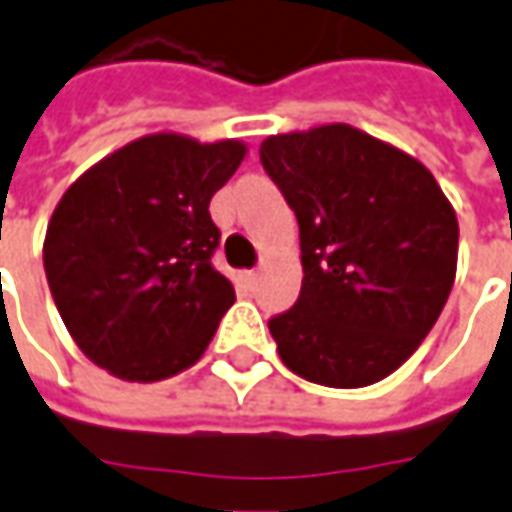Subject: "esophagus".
<instances>
[{
    "label": "esophagus",
    "mask_w": 512,
    "mask_h": 512,
    "mask_svg": "<svg viewBox=\"0 0 512 512\" xmlns=\"http://www.w3.org/2000/svg\"><path fill=\"white\" fill-rule=\"evenodd\" d=\"M244 280H246V285H249V288H255L257 280H260V274H257V271H246Z\"/></svg>",
    "instance_id": "esophagus-1"
}]
</instances>
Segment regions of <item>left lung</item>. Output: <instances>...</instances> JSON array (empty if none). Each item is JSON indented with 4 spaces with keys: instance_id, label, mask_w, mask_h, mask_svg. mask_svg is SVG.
<instances>
[{
    "instance_id": "obj_1",
    "label": "left lung",
    "mask_w": 512,
    "mask_h": 512,
    "mask_svg": "<svg viewBox=\"0 0 512 512\" xmlns=\"http://www.w3.org/2000/svg\"><path fill=\"white\" fill-rule=\"evenodd\" d=\"M260 163L296 213L305 271L268 321L282 363L327 388L385 380L455 285V207L421 160L349 124L268 135Z\"/></svg>"
}]
</instances>
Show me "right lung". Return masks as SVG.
Instances as JSON below:
<instances>
[{
  "instance_id": "1",
  "label": "right lung",
  "mask_w": 512,
  "mask_h": 512,
  "mask_svg": "<svg viewBox=\"0 0 512 512\" xmlns=\"http://www.w3.org/2000/svg\"><path fill=\"white\" fill-rule=\"evenodd\" d=\"M246 144L152 132L102 157L60 196L44 238L57 313L82 355L127 382H157L205 355L235 302L210 266V199Z\"/></svg>"
}]
</instances>
